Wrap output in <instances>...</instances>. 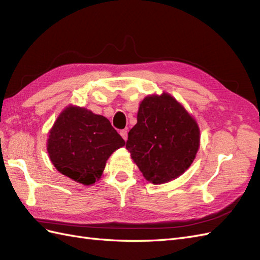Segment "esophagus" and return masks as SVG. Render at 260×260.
Masks as SVG:
<instances>
[{"label": "esophagus", "instance_id": "obj_1", "mask_svg": "<svg viewBox=\"0 0 260 260\" xmlns=\"http://www.w3.org/2000/svg\"><path fill=\"white\" fill-rule=\"evenodd\" d=\"M120 136L122 137V139L124 141H127L128 140V131L127 130H121L120 131Z\"/></svg>", "mask_w": 260, "mask_h": 260}]
</instances>
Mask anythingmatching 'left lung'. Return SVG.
<instances>
[{
  "mask_svg": "<svg viewBox=\"0 0 260 260\" xmlns=\"http://www.w3.org/2000/svg\"><path fill=\"white\" fill-rule=\"evenodd\" d=\"M200 128L185 108L168 93L141 102L138 122L125 148L144 178L154 184L169 182L191 166L200 147Z\"/></svg>",
  "mask_w": 260,
  "mask_h": 260,
  "instance_id": "1",
  "label": "left lung"
}]
</instances>
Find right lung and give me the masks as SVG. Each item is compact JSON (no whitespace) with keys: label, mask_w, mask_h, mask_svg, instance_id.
<instances>
[{"label":"right lung","mask_w":260,"mask_h":260,"mask_svg":"<svg viewBox=\"0 0 260 260\" xmlns=\"http://www.w3.org/2000/svg\"><path fill=\"white\" fill-rule=\"evenodd\" d=\"M124 144L107 118L70 105L49 132L48 153L60 174L91 185L100 180L109 156Z\"/></svg>","instance_id":"right-lung-1"}]
</instances>
